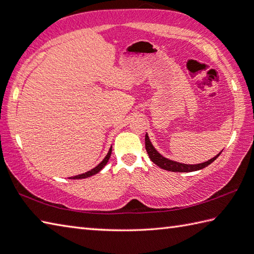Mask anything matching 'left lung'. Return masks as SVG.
I'll return each mask as SVG.
<instances>
[{
    "label": "left lung",
    "mask_w": 254,
    "mask_h": 254,
    "mask_svg": "<svg viewBox=\"0 0 254 254\" xmlns=\"http://www.w3.org/2000/svg\"><path fill=\"white\" fill-rule=\"evenodd\" d=\"M145 148H146V152L149 156V158L154 164H156L158 167H160L161 169H165V170H168V171H174V172H192V171L201 170V169L205 168V167H207L208 165L212 164L213 161L220 155V153H222V152H220L218 155L215 156V157L210 158L209 160L205 161V163H202V164L188 165V164L178 163V161L171 160L169 158H166V157H164L163 155L159 154L157 152V149L154 147V145L152 144V142H150L147 133H146V135H145Z\"/></svg>",
    "instance_id": "left-lung-1"
}]
</instances>
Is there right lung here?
I'll return each instance as SVG.
<instances>
[{
    "label": "right lung",
    "instance_id": "1",
    "mask_svg": "<svg viewBox=\"0 0 254 254\" xmlns=\"http://www.w3.org/2000/svg\"><path fill=\"white\" fill-rule=\"evenodd\" d=\"M111 152H112V146L110 147V149H109V152H108V154L106 155V157L102 159V161L101 163H99L98 165H97L95 168H93L91 170H89V171H87V172H85V174H82V175H78V176H74V177H71L69 178V179H85V178H88V177H91V176H94V175H96V174H98V172L104 168V167L107 165V163H108V160H109V158H110V156H111Z\"/></svg>",
    "mask_w": 254,
    "mask_h": 254
}]
</instances>
